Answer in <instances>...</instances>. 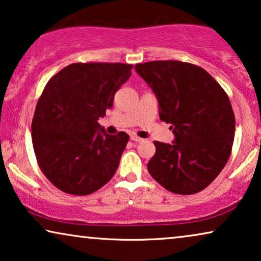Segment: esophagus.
Wrapping results in <instances>:
<instances>
[{
    "label": "esophagus",
    "instance_id": "esophagus-1",
    "mask_svg": "<svg viewBox=\"0 0 261 261\" xmlns=\"http://www.w3.org/2000/svg\"><path fill=\"white\" fill-rule=\"evenodd\" d=\"M130 140L134 142H141V141H144V139L139 138V137H137V135H130Z\"/></svg>",
    "mask_w": 261,
    "mask_h": 261
}]
</instances>
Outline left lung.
Wrapping results in <instances>:
<instances>
[{
	"label": "left lung",
	"mask_w": 261,
	"mask_h": 261,
	"mask_svg": "<svg viewBox=\"0 0 261 261\" xmlns=\"http://www.w3.org/2000/svg\"><path fill=\"white\" fill-rule=\"evenodd\" d=\"M135 71L154 92L159 117L171 123L172 144L154 141L147 170L174 194L205 189L226 165L235 134V117L221 85L202 67L177 60L137 64Z\"/></svg>",
	"instance_id": "1"
}]
</instances>
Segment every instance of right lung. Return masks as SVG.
I'll use <instances>...</instances> for the list:
<instances>
[{"instance_id": "add662e5", "label": "right lung", "mask_w": 261, "mask_h": 261, "mask_svg": "<svg viewBox=\"0 0 261 261\" xmlns=\"http://www.w3.org/2000/svg\"><path fill=\"white\" fill-rule=\"evenodd\" d=\"M133 65L77 63L55 74L39 98L32 141L47 179L66 194L89 195L108 183L129 135L107 134L98 123Z\"/></svg>"}]
</instances>
